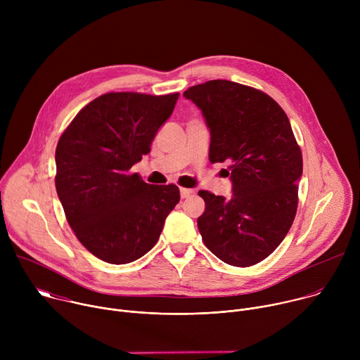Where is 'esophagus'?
Returning <instances> with one entry per match:
<instances>
[{
	"label": "esophagus",
	"mask_w": 360,
	"mask_h": 360,
	"mask_svg": "<svg viewBox=\"0 0 360 360\" xmlns=\"http://www.w3.org/2000/svg\"><path fill=\"white\" fill-rule=\"evenodd\" d=\"M181 198L182 199H185V198H188V196H191L192 193H193V191L192 189H188V188H181Z\"/></svg>",
	"instance_id": "esophagus-1"
}]
</instances>
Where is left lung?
<instances>
[{
	"label": "left lung",
	"mask_w": 360,
	"mask_h": 360,
	"mask_svg": "<svg viewBox=\"0 0 360 360\" xmlns=\"http://www.w3.org/2000/svg\"><path fill=\"white\" fill-rule=\"evenodd\" d=\"M211 131L210 161L229 164L232 196L199 191L202 240L228 265L259 264L281 245L297 208L302 152L290 122L265 92L226 79L188 88Z\"/></svg>",
	"instance_id": "1"
}]
</instances>
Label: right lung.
<instances>
[{
	"mask_svg": "<svg viewBox=\"0 0 360 360\" xmlns=\"http://www.w3.org/2000/svg\"><path fill=\"white\" fill-rule=\"evenodd\" d=\"M179 92H108L85 105L56 150V188L78 240L124 265L149 252L179 202L176 185H149L131 168L150 150Z\"/></svg>",
	"mask_w": 360,
	"mask_h": 360,
	"instance_id": "obj_1",
	"label": "right lung"
}]
</instances>
